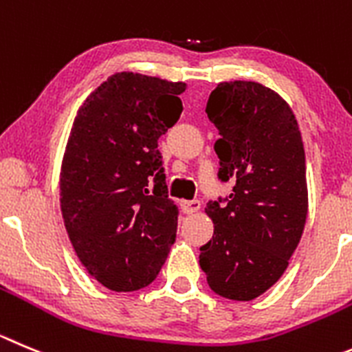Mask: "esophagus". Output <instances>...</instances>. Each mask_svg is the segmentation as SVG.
I'll list each match as a JSON object with an SVG mask.
<instances>
[{"label":"esophagus","instance_id":"1","mask_svg":"<svg viewBox=\"0 0 352 352\" xmlns=\"http://www.w3.org/2000/svg\"><path fill=\"white\" fill-rule=\"evenodd\" d=\"M180 208L184 213H195L201 208V201L199 199H191V201H182L180 203Z\"/></svg>","mask_w":352,"mask_h":352}]
</instances>
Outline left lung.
Wrapping results in <instances>:
<instances>
[{"instance_id":"left-lung-1","label":"left lung","mask_w":352,"mask_h":352,"mask_svg":"<svg viewBox=\"0 0 352 352\" xmlns=\"http://www.w3.org/2000/svg\"><path fill=\"white\" fill-rule=\"evenodd\" d=\"M219 130V180L232 192L206 203L213 236L199 265L217 295L254 300L280 280L307 217L305 154L290 106L255 81H229L210 94Z\"/></svg>"}]
</instances>
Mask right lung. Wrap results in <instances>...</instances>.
I'll use <instances>...</instances> for the list:
<instances>
[{
  "label": "right lung",
  "instance_id": "add662e5",
  "mask_svg": "<svg viewBox=\"0 0 352 352\" xmlns=\"http://www.w3.org/2000/svg\"><path fill=\"white\" fill-rule=\"evenodd\" d=\"M186 83L118 72L78 111L60 172L74 252L98 283L135 292L156 280L177 234L157 139L179 121Z\"/></svg>",
  "mask_w": 352,
  "mask_h": 352
}]
</instances>
